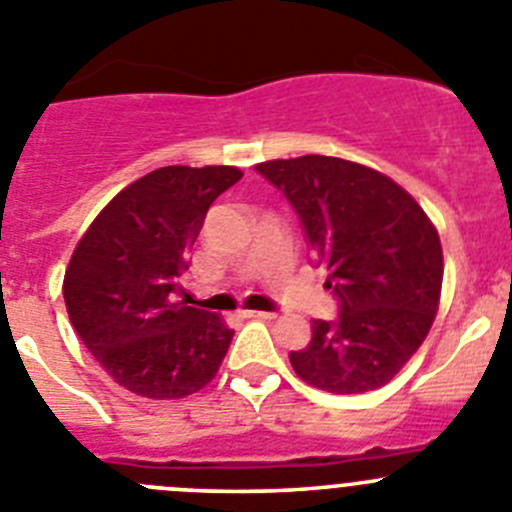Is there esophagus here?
Returning <instances> with one entry per match:
<instances>
[{"instance_id": "obj_1", "label": "esophagus", "mask_w": 512, "mask_h": 512, "mask_svg": "<svg viewBox=\"0 0 512 512\" xmlns=\"http://www.w3.org/2000/svg\"><path fill=\"white\" fill-rule=\"evenodd\" d=\"M242 318H262V321H272L275 318V313H270V310H242Z\"/></svg>"}]
</instances>
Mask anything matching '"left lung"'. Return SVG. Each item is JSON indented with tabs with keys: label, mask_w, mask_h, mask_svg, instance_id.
Here are the masks:
<instances>
[{
	"label": "left lung",
	"mask_w": 512,
	"mask_h": 512,
	"mask_svg": "<svg viewBox=\"0 0 512 512\" xmlns=\"http://www.w3.org/2000/svg\"><path fill=\"white\" fill-rule=\"evenodd\" d=\"M300 217L315 267L338 300L333 321L290 351L305 384L364 394L389 384L432 328L442 245L424 209L396 181L336 156L257 164Z\"/></svg>",
	"instance_id": "left-lung-1"
}]
</instances>
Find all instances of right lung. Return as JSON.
Here are the masks:
<instances>
[{
    "instance_id": "add662e5",
    "label": "right lung",
    "mask_w": 512,
    "mask_h": 512,
    "mask_svg": "<svg viewBox=\"0 0 512 512\" xmlns=\"http://www.w3.org/2000/svg\"><path fill=\"white\" fill-rule=\"evenodd\" d=\"M242 179L234 166H164L128 184L93 219L65 270L70 323L116 384L184 399L217 374L234 331L181 300L207 209Z\"/></svg>"
}]
</instances>
